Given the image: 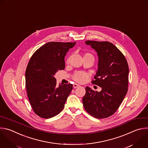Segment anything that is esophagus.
Listing matches in <instances>:
<instances>
[{"label":"esophagus","mask_w":148,"mask_h":148,"mask_svg":"<svg viewBox=\"0 0 148 148\" xmlns=\"http://www.w3.org/2000/svg\"><path fill=\"white\" fill-rule=\"evenodd\" d=\"M79 85L78 84H73V87H74V88H78V87H79Z\"/></svg>","instance_id":"obj_1"}]
</instances>
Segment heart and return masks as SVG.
I'll use <instances>...</instances> for the list:
<instances>
[{
  "label": "heart",
  "instance_id": "1",
  "mask_svg": "<svg viewBox=\"0 0 148 148\" xmlns=\"http://www.w3.org/2000/svg\"><path fill=\"white\" fill-rule=\"evenodd\" d=\"M92 56V55L89 53H85L84 56ZM69 59H67V62H69ZM89 76V74L86 72L77 71L73 75V79L78 82L82 83L87 80Z\"/></svg>",
  "mask_w": 148,
  "mask_h": 148
}]
</instances>
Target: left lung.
<instances>
[{
  "mask_svg": "<svg viewBox=\"0 0 148 148\" xmlns=\"http://www.w3.org/2000/svg\"><path fill=\"white\" fill-rule=\"evenodd\" d=\"M97 52L98 70L92 81L102 88L100 92L85 88L82 98L85 110L97 119L113 115L119 109L128 91L129 68L127 61L119 49L108 41L86 40Z\"/></svg>",
  "mask_w": 148,
  "mask_h": 148,
  "instance_id": "left-lung-1",
  "label": "left lung"
}]
</instances>
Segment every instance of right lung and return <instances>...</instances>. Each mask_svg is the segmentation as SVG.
I'll return each instance as SVG.
<instances>
[{
	"label": "right lung",
	"mask_w": 148,
	"mask_h": 148,
	"mask_svg": "<svg viewBox=\"0 0 148 148\" xmlns=\"http://www.w3.org/2000/svg\"><path fill=\"white\" fill-rule=\"evenodd\" d=\"M76 42H47L31 58L25 71V86L35 113L43 119L59 114L64 108L73 85H56L55 74L65 68L64 57Z\"/></svg>",
	"instance_id": "1"
}]
</instances>
